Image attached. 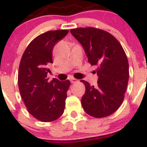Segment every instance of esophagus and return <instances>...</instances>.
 Listing matches in <instances>:
<instances>
[{
  "label": "esophagus",
  "mask_w": 147,
  "mask_h": 147,
  "mask_svg": "<svg viewBox=\"0 0 147 147\" xmlns=\"http://www.w3.org/2000/svg\"><path fill=\"white\" fill-rule=\"evenodd\" d=\"M70 82H71V83H76V82H78V80L75 79V78H71Z\"/></svg>",
  "instance_id": "esophagus-1"
}]
</instances>
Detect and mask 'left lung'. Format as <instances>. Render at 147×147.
<instances>
[{
  "label": "left lung",
  "mask_w": 147,
  "mask_h": 147,
  "mask_svg": "<svg viewBox=\"0 0 147 147\" xmlns=\"http://www.w3.org/2000/svg\"><path fill=\"white\" fill-rule=\"evenodd\" d=\"M80 42L88 62L97 65V85H85L81 103L84 112L96 118L113 114L122 103L129 81V63L122 46L109 32L94 28L72 29Z\"/></svg>",
  "instance_id": "1"
}]
</instances>
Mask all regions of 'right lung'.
Instances as JSON below:
<instances>
[{"label": "right lung", "mask_w": 147, "mask_h": 147, "mask_svg": "<svg viewBox=\"0 0 147 147\" xmlns=\"http://www.w3.org/2000/svg\"><path fill=\"white\" fill-rule=\"evenodd\" d=\"M67 30H51L32 40L25 50L18 71V87L28 112L37 119L50 122L64 112L69 80L48 81L47 66L53 63L54 46L66 36Z\"/></svg>", "instance_id": "add662e5"}]
</instances>
